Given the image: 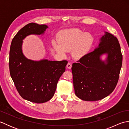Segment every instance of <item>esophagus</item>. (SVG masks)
Segmentation results:
<instances>
[{
    "mask_svg": "<svg viewBox=\"0 0 129 129\" xmlns=\"http://www.w3.org/2000/svg\"><path fill=\"white\" fill-rule=\"evenodd\" d=\"M72 63L71 62H68V64H67V68L68 69H71V68H72Z\"/></svg>",
    "mask_w": 129,
    "mask_h": 129,
    "instance_id": "34e87169",
    "label": "esophagus"
}]
</instances>
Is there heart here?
Segmentation results:
<instances>
[{
  "mask_svg": "<svg viewBox=\"0 0 129 129\" xmlns=\"http://www.w3.org/2000/svg\"><path fill=\"white\" fill-rule=\"evenodd\" d=\"M93 42L91 35L78 29H70L60 33L58 42L53 40L52 45L55 50L62 55H65L67 51L72 50L73 56L80 58L88 53Z\"/></svg>",
  "mask_w": 129,
  "mask_h": 129,
  "instance_id": "1",
  "label": "heart"
}]
</instances>
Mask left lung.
Segmentation results:
<instances>
[{
	"label": "left lung",
	"mask_w": 129,
	"mask_h": 129,
	"mask_svg": "<svg viewBox=\"0 0 129 129\" xmlns=\"http://www.w3.org/2000/svg\"><path fill=\"white\" fill-rule=\"evenodd\" d=\"M106 54L105 60L101 57ZM122 55L116 37L108 32L96 48L73 64L75 94L84 101H98L114 91L119 80Z\"/></svg>",
	"instance_id": "obj_1"
}]
</instances>
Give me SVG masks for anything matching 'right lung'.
I'll use <instances>...</instances> for the list:
<instances>
[{
    "label": "right lung",
    "instance_id": "1",
    "mask_svg": "<svg viewBox=\"0 0 129 129\" xmlns=\"http://www.w3.org/2000/svg\"><path fill=\"white\" fill-rule=\"evenodd\" d=\"M48 26L31 23L24 26L14 37L9 53L10 76L19 94L24 99L43 103L53 96L60 76L68 64L67 60L34 61L24 56L23 40L30 35L44 34Z\"/></svg>",
    "mask_w": 129,
    "mask_h": 129
}]
</instances>
